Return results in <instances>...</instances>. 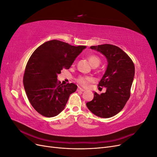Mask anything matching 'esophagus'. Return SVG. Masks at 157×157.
<instances>
[{"label": "esophagus", "mask_w": 157, "mask_h": 157, "mask_svg": "<svg viewBox=\"0 0 157 157\" xmlns=\"http://www.w3.org/2000/svg\"><path fill=\"white\" fill-rule=\"evenodd\" d=\"M85 90H84V89H82V88H80V87H78V88H77V92H84Z\"/></svg>", "instance_id": "esophagus-1"}]
</instances>
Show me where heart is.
<instances>
[{
    "label": "heart",
    "instance_id": "obj_1",
    "mask_svg": "<svg viewBox=\"0 0 157 157\" xmlns=\"http://www.w3.org/2000/svg\"><path fill=\"white\" fill-rule=\"evenodd\" d=\"M88 61L92 65H94L95 64H99L100 63V60H99V58L98 56H95V55H92L88 57ZM92 80V78L90 77H79L77 81V82L81 85L82 86H87V84L90 82Z\"/></svg>",
    "mask_w": 157,
    "mask_h": 157
}]
</instances>
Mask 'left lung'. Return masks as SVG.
Instances as JSON below:
<instances>
[{
    "instance_id": "1",
    "label": "left lung",
    "mask_w": 157,
    "mask_h": 157,
    "mask_svg": "<svg viewBox=\"0 0 157 157\" xmlns=\"http://www.w3.org/2000/svg\"><path fill=\"white\" fill-rule=\"evenodd\" d=\"M90 48L100 52L107 59L106 71L98 84V86L105 87L106 92L101 94L94 92V99L86 103V106L95 115L110 118L119 113L130 98L134 64L118 46L106 44Z\"/></svg>"
}]
</instances>
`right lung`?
<instances>
[{"mask_svg": "<svg viewBox=\"0 0 157 157\" xmlns=\"http://www.w3.org/2000/svg\"><path fill=\"white\" fill-rule=\"evenodd\" d=\"M86 48L52 40L44 42L32 54L23 81L29 102L40 115L54 117L63 110L70 95L77 90V86L73 83L60 84L58 75L63 69H69Z\"/></svg>", "mask_w": 157, "mask_h": 157, "instance_id": "add662e5", "label": "right lung"}]
</instances>
